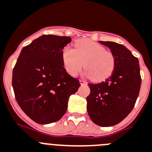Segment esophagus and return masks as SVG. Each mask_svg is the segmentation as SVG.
Wrapping results in <instances>:
<instances>
[{"instance_id":"obj_1","label":"esophagus","mask_w":152,"mask_h":152,"mask_svg":"<svg viewBox=\"0 0 152 152\" xmlns=\"http://www.w3.org/2000/svg\"><path fill=\"white\" fill-rule=\"evenodd\" d=\"M80 83L81 85H84V84H87V82L85 81L84 80H82V79H80Z\"/></svg>"}]
</instances>
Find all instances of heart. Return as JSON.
Wrapping results in <instances>:
<instances>
[{"mask_svg":"<svg viewBox=\"0 0 152 152\" xmlns=\"http://www.w3.org/2000/svg\"><path fill=\"white\" fill-rule=\"evenodd\" d=\"M62 58L67 72L76 76L84 68L86 75L96 82L102 81L109 77L115 67V56L105 50L103 46L90 40L82 39L75 43V49L65 47Z\"/></svg>","mask_w":152,"mask_h":152,"instance_id":"1","label":"heart"}]
</instances>
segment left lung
Masks as SVG:
<instances>
[{"mask_svg":"<svg viewBox=\"0 0 152 152\" xmlns=\"http://www.w3.org/2000/svg\"><path fill=\"white\" fill-rule=\"evenodd\" d=\"M115 56V67L109 78L102 83H88L90 95L87 109L92 121L100 126H111L131 112L141 87L139 59L122 44L99 41Z\"/></svg>","mask_w":152,"mask_h":152,"instance_id":"left-lung-1","label":"left lung"}]
</instances>
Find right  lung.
Instances as JSON below:
<instances>
[{"instance_id":"add662e5","label":"right lung","mask_w":152,"mask_h":152,"mask_svg":"<svg viewBox=\"0 0 152 152\" xmlns=\"http://www.w3.org/2000/svg\"><path fill=\"white\" fill-rule=\"evenodd\" d=\"M70 37L45 34L22 48L12 70V85L18 104L40 124L58 121L68 101L80 86L64 68L62 49Z\"/></svg>"}]
</instances>
